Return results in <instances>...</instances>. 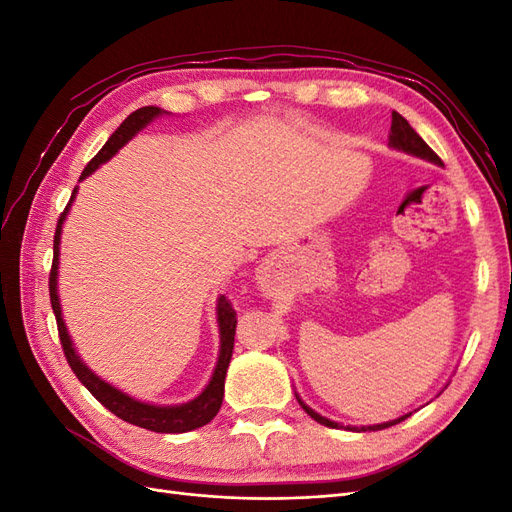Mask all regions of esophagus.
<instances>
[{"instance_id": "34e87169", "label": "esophagus", "mask_w": 512, "mask_h": 512, "mask_svg": "<svg viewBox=\"0 0 512 512\" xmlns=\"http://www.w3.org/2000/svg\"><path fill=\"white\" fill-rule=\"evenodd\" d=\"M262 286H265V282H262ZM265 288H267V286H265Z\"/></svg>"}]
</instances>
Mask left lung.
<instances>
[{"label":"left lung","mask_w":512,"mask_h":512,"mask_svg":"<svg viewBox=\"0 0 512 512\" xmlns=\"http://www.w3.org/2000/svg\"><path fill=\"white\" fill-rule=\"evenodd\" d=\"M389 147L391 149H395V151H401V153H408V156H414V158H418V160H425V162H431V164H436V166H444L442 164V160L436 156V153L431 151V147L423 141L421 136L416 134V130L410 126V123L401 117L397 111H393V121H391V132H389ZM294 397H297V401H299V406L314 418L316 423H320V425H324V427H333V429H348V431H378V429H386V427H391V425H397V423H401V421H406V418L412 414V412H408V414H404V416H399V418H393V421H386V423H378V425H363V427H354V425H342V423H337V421H331V418H327V416H322V414H318L316 410H312L309 408L305 401L299 397V393L294 391Z\"/></svg>","instance_id":"obj_1"}]
</instances>
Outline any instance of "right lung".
<instances>
[{
    "label": "right lung",
    "mask_w": 512,
    "mask_h": 512,
    "mask_svg": "<svg viewBox=\"0 0 512 512\" xmlns=\"http://www.w3.org/2000/svg\"><path fill=\"white\" fill-rule=\"evenodd\" d=\"M162 115H168V111L160 106H143L128 115V119L121 123V126L111 134V138L104 143V147L96 153V158L91 160L83 175L81 181L87 179L94 170H98L102 164H106L113 156H117V151L121 147H126L132 138L145 130L153 119H158ZM76 192H79V185H76L70 203L66 211L61 213V218L57 222L55 230V241H53V269L49 277V290H51V305L57 318V329H59V339L61 346H64V354L72 367V371L83 382L85 389L94 395L100 404L111 410L115 416H119L121 421L132 423L136 427H143L149 431H158V433H185L203 427L213 421V416L220 412L222 399H224V380H226V371L228 363L232 356V348H235V331H237V314L235 309L230 307L226 297H218V303H215V314H218V331H220V352H218V361H215V369L207 382V386L200 391L194 399L185 401V404H170V406H158V404H149V401H141L128 393H123L117 386L111 382L102 380L96 371H91L87 363L76 352L72 337L66 329L64 314H61V303H59V286H57V277H59V243H61V230H64V222L70 213V207L76 198Z\"/></svg>",
    "instance_id": "1"
}]
</instances>
